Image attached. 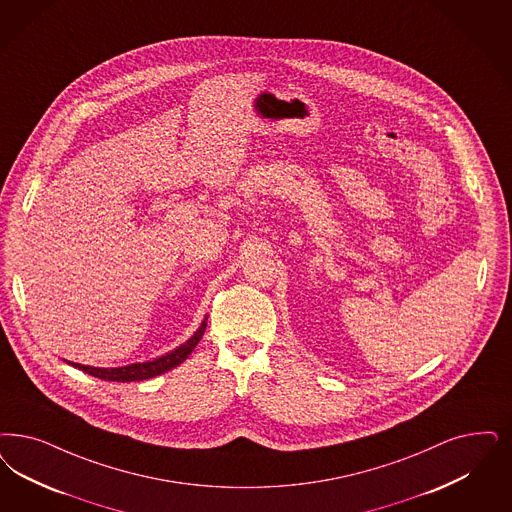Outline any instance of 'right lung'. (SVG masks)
I'll return each instance as SVG.
<instances>
[{"label": "right lung", "mask_w": 512, "mask_h": 512, "mask_svg": "<svg viewBox=\"0 0 512 512\" xmlns=\"http://www.w3.org/2000/svg\"><path fill=\"white\" fill-rule=\"evenodd\" d=\"M206 319L208 318H204L202 325L196 329V333L185 344H181L174 352L166 353V355L157 357L153 361L132 363V365L115 367V369H98V367L79 365V363H71V365L75 369H79V371L87 372V374L94 376V378L109 380V382H140V380L159 376L162 372L170 371V369H174L177 365H181L191 355V352L196 348V344L200 342V338L204 335V331H206Z\"/></svg>", "instance_id": "1"}]
</instances>
